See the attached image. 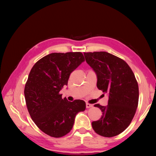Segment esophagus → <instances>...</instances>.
I'll list each match as a JSON object with an SVG mask.
<instances>
[{
  "label": "esophagus",
  "mask_w": 156,
  "mask_h": 156,
  "mask_svg": "<svg viewBox=\"0 0 156 156\" xmlns=\"http://www.w3.org/2000/svg\"><path fill=\"white\" fill-rule=\"evenodd\" d=\"M86 108H92L93 106H92V104H88V103H86Z\"/></svg>",
  "instance_id": "obj_1"
}]
</instances>
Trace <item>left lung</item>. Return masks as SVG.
Here are the masks:
<instances>
[{"label": "left lung", "instance_id": "obj_1", "mask_svg": "<svg viewBox=\"0 0 156 156\" xmlns=\"http://www.w3.org/2000/svg\"><path fill=\"white\" fill-rule=\"evenodd\" d=\"M86 62L97 76V88L108 96L106 106L97 104L102 117L92 122L95 132L117 136L128 127L138 104L139 89L134 74L124 60L106 52H84Z\"/></svg>", "mask_w": 156, "mask_h": 156}]
</instances>
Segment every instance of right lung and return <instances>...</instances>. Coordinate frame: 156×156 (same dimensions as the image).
I'll list each match as a JSON object with an SVG mask.
<instances>
[{"instance_id": "right-lung-1", "label": "right lung", "mask_w": 156, "mask_h": 156, "mask_svg": "<svg viewBox=\"0 0 156 156\" xmlns=\"http://www.w3.org/2000/svg\"><path fill=\"white\" fill-rule=\"evenodd\" d=\"M83 62L81 52L52 53L39 60L30 72L24 88L27 106L36 125L48 136L67 134L78 112L86 110L84 101L69 102L59 94L71 72Z\"/></svg>"}]
</instances>
